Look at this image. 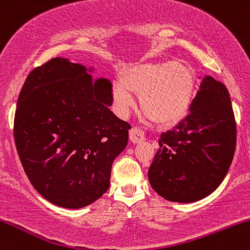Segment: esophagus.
<instances>
[{
	"instance_id": "obj_1",
	"label": "esophagus",
	"mask_w": 250,
	"mask_h": 250,
	"mask_svg": "<svg viewBox=\"0 0 250 250\" xmlns=\"http://www.w3.org/2000/svg\"><path fill=\"white\" fill-rule=\"evenodd\" d=\"M129 139L133 143H141L145 141V134L140 128L133 127L129 130Z\"/></svg>"
}]
</instances>
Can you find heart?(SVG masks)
<instances>
[{"instance_id":"heart-1","label":"heart","mask_w":250,"mask_h":250,"mask_svg":"<svg viewBox=\"0 0 250 250\" xmlns=\"http://www.w3.org/2000/svg\"><path fill=\"white\" fill-rule=\"evenodd\" d=\"M196 77L181 62H147L130 65L114 83L113 99L121 115L133 107L131 94L140 96L143 113L161 125H174L188 114L193 104Z\"/></svg>"}]
</instances>
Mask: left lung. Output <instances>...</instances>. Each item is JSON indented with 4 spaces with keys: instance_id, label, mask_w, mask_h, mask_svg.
Listing matches in <instances>:
<instances>
[{
    "instance_id": "1",
    "label": "left lung",
    "mask_w": 250,
    "mask_h": 250,
    "mask_svg": "<svg viewBox=\"0 0 250 250\" xmlns=\"http://www.w3.org/2000/svg\"><path fill=\"white\" fill-rule=\"evenodd\" d=\"M189 111L162 133L148 170L151 188L171 202H196L213 193L228 173L236 147V123L225 84L203 77Z\"/></svg>"
}]
</instances>
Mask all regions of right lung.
I'll return each instance as SVG.
<instances>
[{"label": "right lung", "mask_w": 250, "mask_h": 250, "mask_svg": "<svg viewBox=\"0 0 250 250\" xmlns=\"http://www.w3.org/2000/svg\"><path fill=\"white\" fill-rule=\"evenodd\" d=\"M87 70L51 59L30 71L17 100L14 139L22 167L33 187L62 208L100 199L128 143L130 125L109 109L110 81Z\"/></svg>", "instance_id": "add662e5"}]
</instances>
